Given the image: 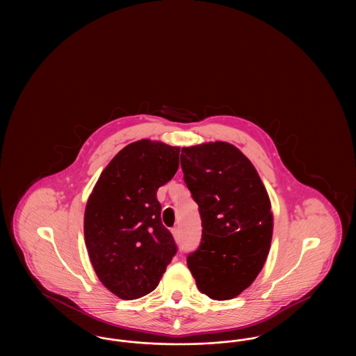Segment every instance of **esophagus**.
<instances>
[{"instance_id":"obj_1","label":"esophagus","mask_w":356,"mask_h":356,"mask_svg":"<svg viewBox=\"0 0 356 356\" xmlns=\"http://www.w3.org/2000/svg\"><path fill=\"white\" fill-rule=\"evenodd\" d=\"M172 234H173V236H175L176 240H179L180 236H181V235H180V227H179V225L173 227V228H172Z\"/></svg>"}]
</instances>
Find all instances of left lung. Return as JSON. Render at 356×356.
<instances>
[{"label": "left lung", "instance_id": "8db88e82", "mask_svg": "<svg viewBox=\"0 0 356 356\" xmlns=\"http://www.w3.org/2000/svg\"><path fill=\"white\" fill-rule=\"evenodd\" d=\"M184 183L199 205L203 235L186 263L215 300L237 296L261 271L271 245V203L252 163L232 144L181 149Z\"/></svg>", "mask_w": 356, "mask_h": 356}]
</instances>
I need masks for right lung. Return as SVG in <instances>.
<instances>
[{
	"label": "right lung",
	"mask_w": 356,
	"mask_h": 356,
	"mask_svg": "<svg viewBox=\"0 0 356 356\" xmlns=\"http://www.w3.org/2000/svg\"><path fill=\"white\" fill-rule=\"evenodd\" d=\"M179 147L140 140L102 170L84 216L85 244L100 282L124 300L157 287L177 245L156 193L179 168Z\"/></svg>",
	"instance_id": "add662e5"
}]
</instances>
